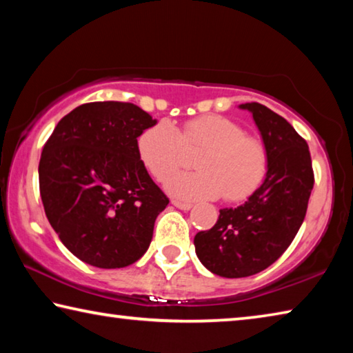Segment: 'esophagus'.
<instances>
[{
  "mask_svg": "<svg viewBox=\"0 0 353 353\" xmlns=\"http://www.w3.org/2000/svg\"><path fill=\"white\" fill-rule=\"evenodd\" d=\"M171 204L174 205L176 208H181V210H183V212H188L191 207H193V204H190V202H182V201H171Z\"/></svg>",
  "mask_w": 353,
  "mask_h": 353,
  "instance_id": "obj_1",
  "label": "esophagus"
}]
</instances>
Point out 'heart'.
I'll use <instances>...</instances> for the list:
<instances>
[{
	"label": "heart",
	"instance_id": "b5f03b06",
	"mask_svg": "<svg viewBox=\"0 0 353 353\" xmlns=\"http://www.w3.org/2000/svg\"><path fill=\"white\" fill-rule=\"evenodd\" d=\"M183 146L202 149L194 166L199 171L176 174L166 191L179 199L243 201L265 181L268 152L229 118L205 115L185 123L182 132L168 119L143 130L137 140L140 162L155 181L163 182L183 162Z\"/></svg>",
	"mask_w": 353,
	"mask_h": 353
}]
</instances>
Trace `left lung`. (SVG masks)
<instances>
[{
    "label": "left lung",
    "mask_w": 353,
    "mask_h": 353,
    "mask_svg": "<svg viewBox=\"0 0 353 353\" xmlns=\"http://www.w3.org/2000/svg\"><path fill=\"white\" fill-rule=\"evenodd\" d=\"M252 113L268 152L265 181L243 205L221 208L210 230L194 236L196 255L208 271L249 277L282 255L301 229L314 177L307 141L276 112L259 103L238 105Z\"/></svg>",
    "instance_id": "8db88e82"
}]
</instances>
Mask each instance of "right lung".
<instances>
[{
	"instance_id": "add662e5",
	"label": "right lung",
	"mask_w": 353,
	"mask_h": 353,
	"mask_svg": "<svg viewBox=\"0 0 353 353\" xmlns=\"http://www.w3.org/2000/svg\"><path fill=\"white\" fill-rule=\"evenodd\" d=\"M157 123L139 105L99 101L76 107L54 128L39 165L46 218L71 254L117 270L140 260L168 198L137 152Z\"/></svg>"
}]
</instances>
